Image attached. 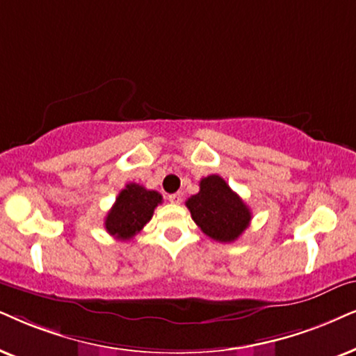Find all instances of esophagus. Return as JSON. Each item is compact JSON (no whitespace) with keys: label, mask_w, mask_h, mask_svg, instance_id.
Listing matches in <instances>:
<instances>
[{"label":"esophagus","mask_w":356,"mask_h":356,"mask_svg":"<svg viewBox=\"0 0 356 356\" xmlns=\"http://www.w3.org/2000/svg\"><path fill=\"white\" fill-rule=\"evenodd\" d=\"M169 202H170V204H181V202H182V193L181 192L170 193Z\"/></svg>","instance_id":"esophagus-1"}]
</instances>
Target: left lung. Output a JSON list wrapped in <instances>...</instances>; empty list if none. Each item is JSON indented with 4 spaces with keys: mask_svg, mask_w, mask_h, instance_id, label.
<instances>
[{
    "mask_svg": "<svg viewBox=\"0 0 356 356\" xmlns=\"http://www.w3.org/2000/svg\"><path fill=\"white\" fill-rule=\"evenodd\" d=\"M192 220L211 240L235 241L251 222L248 205L220 175L211 174L200 181V191L186 202Z\"/></svg>",
    "mask_w": 356,
    "mask_h": 356,
    "instance_id": "8db88e82",
    "label": "left lung"
}]
</instances>
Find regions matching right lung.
Instances as JSON below:
<instances>
[{"mask_svg":"<svg viewBox=\"0 0 356 356\" xmlns=\"http://www.w3.org/2000/svg\"><path fill=\"white\" fill-rule=\"evenodd\" d=\"M163 204V195L156 191H147L139 184H126L118 193L113 207L105 218V228L118 240H131L149 222L154 209Z\"/></svg>","mask_w":356,"mask_h":356,"instance_id":"add662e5","label":"right lung"}]
</instances>
